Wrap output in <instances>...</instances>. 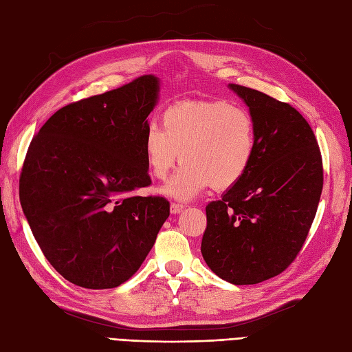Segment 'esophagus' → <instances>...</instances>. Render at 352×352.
<instances>
[{
	"instance_id": "34e87169",
	"label": "esophagus",
	"mask_w": 352,
	"mask_h": 352,
	"mask_svg": "<svg viewBox=\"0 0 352 352\" xmlns=\"http://www.w3.org/2000/svg\"><path fill=\"white\" fill-rule=\"evenodd\" d=\"M183 208H184L183 204L172 203V204H170V213H172V214H178V213H180V212L183 210Z\"/></svg>"
}]
</instances>
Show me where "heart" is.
I'll list each match as a JSON object with an SVG mask.
<instances>
[{"instance_id": "obj_1", "label": "heart", "mask_w": 352, "mask_h": 352, "mask_svg": "<svg viewBox=\"0 0 352 352\" xmlns=\"http://www.w3.org/2000/svg\"><path fill=\"white\" fill-rule=\"evenodd\" d=\"M256 129L248 111L226 101H188L162 115V130L148 125L142 151L149 174L163 180L178 159L182 168L163 186L166 197L189 201L213 186L233 188L256 155Z\"/></svg>"}]
</instances>
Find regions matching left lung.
Returning a JSON list of instances; mask_svg holds the SVG:
<instances>
[{"mask_svg": "<svg viewBox=\"0 0 352 352\" xmlns=\"http://www.w3.org/2000/svg\"><path fill=\"white\" fill-rule=\"evenodd\" d=\"M248 106L256 155L245 177L206 207L201 252L231 284L281 274L301 251L322 193V157L311 126L286 102L228 85Z\"/></svg>", "mask_w": 352, "mask_h": 352, "instance_id": "1", "label": "left lung"}]
</instances>
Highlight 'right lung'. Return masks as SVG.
Wrapping results in <instances>:
<instances>
[{
    "instance_id": "right-lung-1",
    "label": "right lung",
    "mask_w": 352,
    "mask_h": 352,
    "mask_svg": "<svg viewBox=\"0 0 352 352\" xmlns=\"http://www.w3.org/2000/svg\"><path fill=\"white\" fill-rule=\"evenodd\" d=\"M160 80L144 76L68 104L33 138L19 199L43 256L63 278L113 289L144 263L169 216L162 197H134L151 184L142 151Z\"/></svg>"
}]
</instances>
